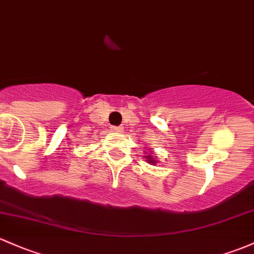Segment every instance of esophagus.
Wrapping results in <instances>:
<instances>
[{"label":"esophagus","instance_id":"1","mask_svg":"<svg viewBox=\"0 0 254 254\" xmlns=\"http://www.w3.org/2000/svg\"><path fill=\"white\" fill-rule=\"evenodd\" d=\"M113 130H114V132H116V133H121L122 130H124V128H122V127H113Z\"/></svg>","mask_w":254,"mask_h":254}]
</instances>
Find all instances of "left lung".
<instances>
[{
  "mask_svg": "<svg viewBox=\"0 0 254 254\" xmlns=\"http://www.w3.org/2000/svg\"><path fill=\"white\" fill-rule=\"evenodd\" d=\"M144 159L148 161L149 165H157V163H160V161L156 160V156H154V151L152 150H148L146 155H144Z\"/></svg>",
  "mask_w": 254,
  "mask_h": 254,
  "instance_id": "left-lung-1",
  "label": "left lung"
}]
</instances>
